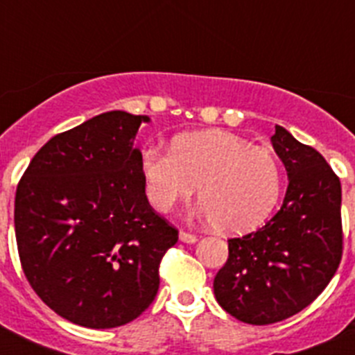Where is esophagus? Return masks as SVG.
Returning <instances> with one entry per match:
<instances>
[{
	"label": "esophagus",
	"mask_w": 355,
	"mask_h": 355,
	"mask_svg": "<svg viewBox=\"0 0 355 355\" xmlns=\"http://www.w3.org/2000/svg\"><path fill=\"white\" fill-rule=\"evenodd\" d=\"M180 240L184 241V243H196L197 236L193 233H188V231H181Z\"/></svg>",
	"instance_id": "esophagus-1"
}]
</instances>
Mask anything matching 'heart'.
I'll list each match as a JSON object with an SVG mask.
<instances>
[{"label":"heart","mask_w":355,"mask_h":355,"mask_svg":"<svg viewBox=\"0 0 355 355\" xmlns=\"http://www.w3.org/2000/svg\"><path fill=\"white\" fill-rule=\"evenodd\" d=\"M140 171L153 208L171 211L199 187L200 213L224 233H245L263 224L283 187L274 153L220 130L180 135L172 150L146 147Z\"/></svg>","instance_id":"b5f03b06"}]
</instances>
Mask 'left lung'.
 I'll list each match as a JSON object with an SVG mask.
<instances>
[{
	"mask_svg": "<svg viewBox=\"0 0 355 355\" xmlns=\"http://www.w3.org/2000/svg\"><path fill=\"white\" fill-rule=\"evenodd\" d=\"M272 144L290 178L283 206L258 231L229 238V258L213 281L216 302L250 325L302 311L331 283L343 254L340 178L284 128L275 126Z\"/></svg>",
	"mask_w": 355,
	"mask_h": 355,
	"instance_id": "8db88e82",
	"label": "left lung"
}]
</instances>
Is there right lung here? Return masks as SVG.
I'll list each match as a JSON object with an SVG mask.
<instances>
[{
  "instance_id": "1",
  "label": "right lung",
  "mask_w": 355,
  "mask_h": 355,
  "mask_svg": "<svg viewBox=\"0 0 355 355\" xmlns=\"http://www.w3.org/2000/svg\"><path fill=\"white\" fill-rule=\"evenodd\" d=\"M146 115L106 112L55 135L15 192L19 259L44 304L72 324L112 329L153 304L178 229L150 208L135 137Z\"/></svg>"
}]
</instances>
